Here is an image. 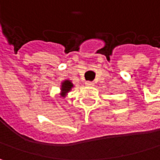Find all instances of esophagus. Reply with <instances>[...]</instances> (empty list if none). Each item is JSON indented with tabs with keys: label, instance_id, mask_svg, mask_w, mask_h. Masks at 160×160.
<instances>
[{
	"label": "esophagus",
	"instance_id": "esophagus-1",
	"mask_svg": "<svg viewBox=\"0 0 160 160\" xmlns=\"http://www.w3.org/2000/svg\"><path fill=\"white\" fill-rule=\"evenodd\" d=\"M85 84H86V86H88V87H92V86H94V83H93V82H91V81H87Z\"/></svg>",
	"mask_w": 160,
	"mask_h": 160
}]
</instances>
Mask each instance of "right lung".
I'll list each match as a JSON object with an SVG mask.
<instances>
[{
    "label": "right lung",
    "instance_id": "obj_1",
    "mask_svg": "<svg viewBox=\"0 0 160 160\" xmlns=\"http://www.w3.org/2000/svg\"><path fill=\"white\" fill-rule=\"evenodd\" d=\"M72 87H73V85L72 84V82H71L70 80L64 81V82L62 83V88H61V89H62V94H61V96L64 97V96L66 95V93L69 92Z\"/></svg>",
    "mask_w": 160,
    "mask_h": 160
}]
</instances>
